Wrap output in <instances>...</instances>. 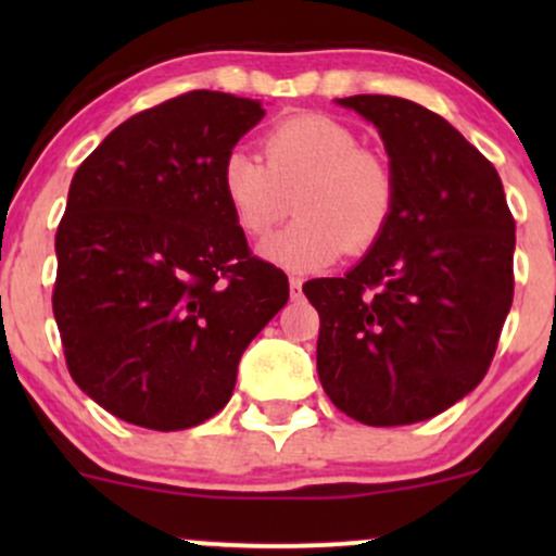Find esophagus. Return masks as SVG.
Returning <instances> with one entry per match:
<instances>
[{
  "label": "esophagus",
  "instance_id": "esophagus-1",
  "mask_svg": "<svg viewBox=\"0 0 556 556\" xmlns=\"http://www.w3.org/2000/svg\"><path fill=\"white\" fill-rule=\"evenodd\" d=\"M290 298L292 300L303 298V279L300 277H290Z\"/></svg>",
  "mask_w": 556,
  "mask_h": 556
}]
</instances>
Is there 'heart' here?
I'll return each instance as SVG.
<instances>
[{"label": "heart", "mask_w": 556, "mask_h": 556, "mask_svg": "<svg viewBox=\"0 0 556 556\" xmlns=\"http://www.w3.org/2000/svg\"><path fill=\"white\" fill-rule=\"evenodd\" d=\"M264 156L229 149L219 188L235 225L264 238L290 208L298 219L261 242V256L287 271L308 274L334 264L344 251H368L392 222L397 203L389 164L361 149L350 127L327 114H292L264 136Z\"/></svg>", "instance_id": "obj_1"}]
</instances>
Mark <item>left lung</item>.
I'll return each instance as SVG.
<instances>
[{
	"mask_svg": "<svg viewBox=\"0 0 556 556\" xmlns=\"http://www.w3.org/2000/svg\"><path fill=\"white\" fill-rule=\"evenodd\" d=\"M379 127L397 203L344 277L303 285L321 329L324 392L368 426L433 418L473 392L515 292V219L494 164L437 112L397 96H348Z\"/></svg>",
	"mask_w": 556,
	"mask_h": 556,
	"instance_id": "left-lung-1",
	"label": "left lung"
}]
</instances>
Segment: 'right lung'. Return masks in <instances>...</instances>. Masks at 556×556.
<instances>
[{
	"mask_svg": "<svg viewBox=\"0 0 556 556\" xmlns=\"http://www.w3.org/2000/svg\"><path fill=\"white\" fill-rule=\"evenodd\" d=\"M261 117L253 99L182 93L114 127L70 182L56 329L75 384L127 424L180 431L216 416L290 298L219 188L222 159Z\"/></svg>",
	"mask_w": 556,
	"mask_h": 556,
	"instance_id": "obj_1",
	"label": "right lung"
}]
</instances>
